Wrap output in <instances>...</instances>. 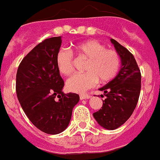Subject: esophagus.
Masks as SVG:
<instances>
[{
	"instance_id": "34e87169",
	"label": "esophagus",
	"mask_w": 160,
	"mask_h": 160,
	"mask_svg": "<svg viewBox=\"0 0 160 160\" xmlns=\"http://www.w3.org/2000/svg\"><path fill=\"white\" fill-rule=\"evenodd\" d=\"M90 98V95H89V94H80V99H88V98Z\"/></svg>"
}]
</instances>
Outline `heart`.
Wrapping results in <instances>:
<instances>
[{"label":"heart","mask_w":160,"mask_h":160,"mask_svg":"<svg viewBox=\"0 0 160 160\" xmlns=\"http://www.w3.org/2000/svg\"><path fill=\"white\" fill-rule=\"evenodd\" d=\"M74 50L79 58L87 59L86 73L72 76L66 82L69 90L82 93L97 84L107 83L116 77L121 65V58L114 49H107L105 45L97 41H86L76 45ZM58 70L63 75H70L73 71V57L67 49H61L56 57Z\"/></svg>","instance_id":"heart-1"}]
</instances>
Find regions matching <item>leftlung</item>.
Segmentation results:
<instances>
[{
	"label": "left lung",
	"mask_w": 160,
	"mask_h": 160,
	"mask_svg": "<svg viewBox=\"0 0 160 160\" xmlns=\"http://www.w3.org/2000/svg\"><path fill=\"white\" fill-rule=\"evenodd\" d=\"M111 42L119 54L122 66L116 77L99 89L106 98L102 100V108L93 115L103 128L114 130L131 117L136 107L141 90V73L132 53L114 39Z\"/></svg>",
	"instance_id": "left-lung-1"
}]
</instances>
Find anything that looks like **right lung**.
Returning <instances> with one entry per match:
<instances>
[{"instance_id": "add662e5", "label": "right lung", "mask_w": 160, "mask_h": 160, "mask_svg": "<svg viewBox=\"0 0 160 160\" xmlns=\"http://www.w3.org/2000/svg\"><path fill=\"white\" fill-rule=\"evenodd\" d=\"M61 37L47 38L28 53L18 66L16 92L26 116L37 128L49 135L66 129L78 94H64V81L56 64Z\"/></svg>"}]
</instances>
